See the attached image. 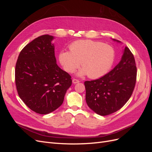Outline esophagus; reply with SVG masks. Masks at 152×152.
<instances>
[{
    "label": "esophagus",
    "instance_id": "esophagus-1",
    "mask_svg": "<svg viewBox=\"0 0 152 152\" xmlns=\"http://www.w3.org/2000/svg\"><path fill=\"white\" fill-rule=\"evenodd\" d=\"M72 82H73V84H77V83H79V80H77V79H73L72 80Z\"/></svg>",
    "mask_w": 152,
    "mask_h": 152
}]
</instances>
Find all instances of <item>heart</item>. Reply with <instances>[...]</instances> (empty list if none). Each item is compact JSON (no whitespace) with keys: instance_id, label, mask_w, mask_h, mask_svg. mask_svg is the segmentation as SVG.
<instances>
[{"instance_id":"heart-1","label":"heart","mask_w":152,"mask_h":152,"mask_svg":"<svg viewBox=\"0 0 152 152\" xmlns=\"http://www.w3.org/2000/svg\"><path fill=\"white\" fill-rule=\"evenodd\" d=\"M70 52L63 50L59 54V60L63 68L72 73L80 65L77 75H87L97 79L107 73L115 61V53L108 44L92 40H79L69 45Z\"/></svg>"}]
</instances>
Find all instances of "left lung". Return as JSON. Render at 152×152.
<instances>
[{
	"label": "left lung",
	"instance_id": "8db88e82",
	"mask_svg": "<svg viewBox=\"0 0 152 152\" xmlns=\"http://www.w3.org/2000/svg\"><path fill=\"white\" fill-rule=\"evenodd\" d=\"M114 41L121 42L113 39ZM137 75L135 59L127 47L121 61L112 70L98 79L86 81V100L88 107L105 116L120 110L134 91Z\"/></svg>",
	"mask_w": 152,
	"mask_h": 152
}]
</instances>
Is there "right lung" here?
Listing matches in <instances>:
<instances>
[{"mask_svg": "<svg viewBox=\"0 0 152 152\" xmlns=\"http://www.w3.org/2000/svg\"><path fill=\"white\" fill-rule=\"evenodd\" d=\"M54 37L44 35L21 50L16 64L18 95L32 111L48 114L62 104L71 76L56 64Z\"/></svg>", "mask_w": 152, "mask_h": 152, "instance_id": "add662e5", "label": "right lung"}]
</instances>
